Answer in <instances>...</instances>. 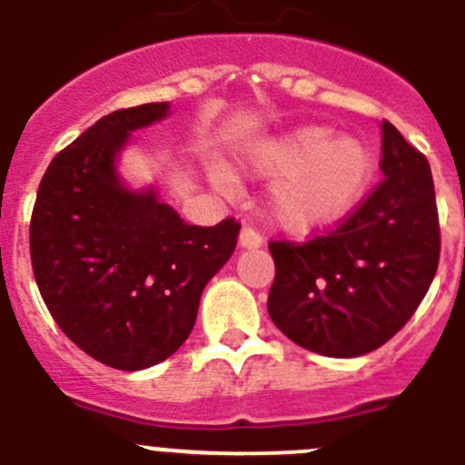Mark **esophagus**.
<instances>
[{
    "instance_id": "1",
    "label": "esophagus",
    "mask_w": 465,
    "mask_h": 465,
    "mask_svg": "<svg viewBox=\"0 0 465 465\" xmlns=\"http://www.w3.org/2000/svg\"><path fill=\"white\" fill-rule=\"evenodd\" d=\"M261 242H263V236H261L254 227L245 224L241 232V236H238V245L245 247V250H254V247H259Z\"/></svg>"
}]
</instances>
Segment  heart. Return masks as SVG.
<instances>
[{"label": "heart", "mask_w": 465, "mask_h": 465, "mask_svg": "<svg viewBox=\"0 0 465 465\" xmlns=\"http://www.w3.org/2000/svg\"><path fill=\"white\" fill-rule=\"evenodd\" d=\"M256 170L274 179L270 209L295 232L324 227L361 202L375 177V156L359 141L333 138L327 127H304L268 141Z\"/></svg>", "instance_id": "obj_1"}]
</instances>
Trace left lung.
<instances>
[{"mask_svg":"<svg viewBox=\"0 0 465 465\" xmlns=\"http://www.w3.org/2000/svg\"><path fill=\"white\" fill-rule=\"evenodd\" d=\"M384 179L333 229L270 241L272 322L304 350L361 357L416 313L439 268L440 227L430 161L381 123Z\"/></svg>","mask_w":465,"mask_h":465,"instance_id":"1","label":"left lung"}]
</instances>
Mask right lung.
Listing matches in <instances>:
<instances>
[{"instance_id":"obj_1","label":"right lung","mask_w":465,"mask_h":465,"mask_svg":"<svg viewBox=\"0 0 465 465\" xmlns=\"http://www.w3.org/2000/svg\"><path fill=\"white\" fill-rule=\"evenodd\" d=\"M165 113L168 104L152 102L97 120L54 156L31 213V268L49 313L88 357L118 371L177 352L241 232L236 218L186 224L152 191L118 182L129 132Z\"/></svg>"}]
</instances>
